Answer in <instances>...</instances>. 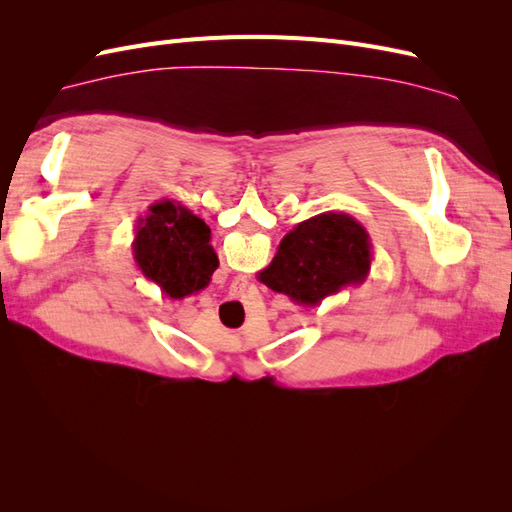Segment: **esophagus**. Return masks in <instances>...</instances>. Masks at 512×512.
Here are the masks:
<instances>
[{
    "label": "esophagus",
    "mask_w": 512,
    "mask_h": 512,
    "mask_svg": "<svg viewBox=\"0 0 512 512\" xmlns=\"http://www.w3.org/2000/svg\"><path fill=\"white\" fill-rule=\"evenodd\" d=\"M235 282H237V284H241L243 288L247 286V280H245V277H243V275H241V277H237V280H235Z\"/></svg>",
    "instance_id": "esophagus-1"
}]
</instances>
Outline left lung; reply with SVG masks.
I'll list each match as a JSON object with an SVG mask.
<instances>
[{
  "instance_id": "left-lung-1",
  "label": "left lung",
  "mask_w": 512,
  "mask_h": 512,
  "mask_svg": "<svg viewBox=\"0 0 512 512\" xmlns=\"http://www.w3.org/2000/svg\"><path fill=\"white\" fill-rule=\"evenodd\" d=\"M374 245L352 215L329 211L294 226L277 245L258 280L290 301L316 307L348 286H361L371 271Z\"/></svg>"
}]
</instances>
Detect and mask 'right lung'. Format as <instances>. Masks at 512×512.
<instances>
[{
    "mask_svg": "<svg viewBox=\"0 0 512 512\" xmlns=\"http://www.w3.org/2000/svg\"><path fill=\"white\" fill-rule=\"evenodd\" d=\"M211 228L177 200H158L138 218L132 254L149 282L170 299H183L209 286L220 260Z\"/></svg>",
    "mask_w": 512,
    "mask_h": 512,
    "instance_id": "obj_1",
    "label": "right lung"
}]
</instances>
